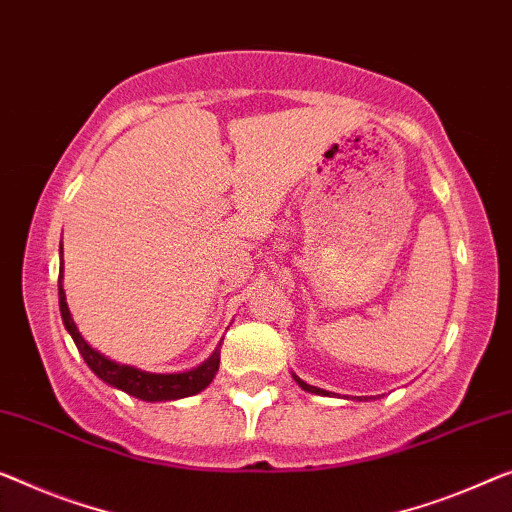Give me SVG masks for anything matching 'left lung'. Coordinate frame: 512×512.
Listing matches in <instances>:
<instances>
[{
  "label": "left lung",
  "mask_w": 512,
  "mask_h": 512,
  "mask_svg": "<svg viewBox=\"0 0 512 512\" xmlns=\"http://www.w3.org/2000/svg\"><path fill=\"white\" fill-rule=\"evenodd\" d=\"M294 377V381L296 384H299L303 391H308V393H315V395H326V398H331V395H335V393H331V391H324V388H317V386H310V384H305V381L301 379V377H296V375H292ZM352 400H363V398H352Z\"/></svg>",
  "instance_id": "obj_1"
}]
</instances>
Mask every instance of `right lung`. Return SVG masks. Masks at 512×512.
<instances>
[{"label":"right lung","instance_id":"right-lung-1","mask_svg":"<svg viewBox=\"0 0 512 512\" xmlns=\"http://www.w3.org/2000/svg\"><path fill=\"white\" fill-rule=\"evenodd\" d=\"M64 253L59 246V255ZM64 264V262H61ZM64 269V266H59ZM59 310H61V319H64L66 331L71 333V338L78 347V352L85 358V363L91 368V372L98 379H103L105 384L112 388H119L128 395H133L137 400L144 402H165V400H181V398H190V395H197L200 391L207 388L213 377H216L218 365H220V349H216L207 361L202 365H197L193 370L186 372H170V375H158V372H147L135 368V365H124L108 358L105 354L98 352L89 345V342L82 338V333L75 326L71 310H68L66 303V292L61 287V276H59Z\"/></svg>","mask_w":512,"mask_h":512}]
</instances>
